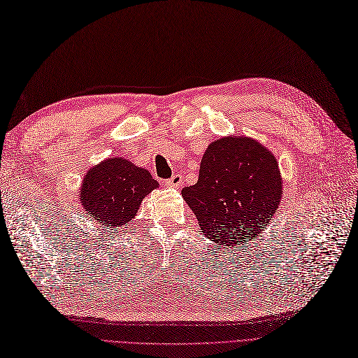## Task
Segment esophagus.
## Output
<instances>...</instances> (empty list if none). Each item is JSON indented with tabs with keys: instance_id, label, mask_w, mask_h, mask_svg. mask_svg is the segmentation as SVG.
<instances>
[{
	"instance_id": "1",
	"label": "esophagus",
	"mask_w": 358,
	"mask_h": 358,
	"mask_svg": "<svg viewBox=\"0 0 358 358\" xmlns=\"http://www.w3.org/2000/svg\"><path fill=\"white\" fill-rule=\"evenodd\" d=\"M182 183H183V179H182L180 175H175V176H171L170 179L164 180V185L169 188H180Z\"/></svg>"
}]
</instances>
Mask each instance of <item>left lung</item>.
Wrapping results in <instances>:
<instances>
[{
    "mask_svg": "<svg viewBox=\"0 0 358 358\" xmlns=\"http://www.w3.org/2000/svg\"><path fill=\"white\" fill-rule=\"evenodd\" d=\"M282 180L273 152L259 142L220 138L207 146L199 180L182 189L203 236L217 248H244L275 213Z\"/></svg>",
    "mask_w": 358,
    "mask_h": 358,
    "instance_id": "8db88e82",
    "label": "left lung"
}]
</instances>
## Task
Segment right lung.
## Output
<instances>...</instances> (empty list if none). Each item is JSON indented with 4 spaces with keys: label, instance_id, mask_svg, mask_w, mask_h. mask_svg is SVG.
<instances>
[{
    "label": "right lung",
    "instance_id": "obj_1",
    "mask_svg": "<svg viewBox=\"0 0 358 358\" xmlns=\"http://www.w3.org/2000/svg\"><path fill=\"white\" fill-rule=\"evenodd\" d=\"M157 187L158 182L146 169L110 157L85 173L80 201L94 220L117 229L131 222L142 200Z\"/></svg>",
    "mask_w": 358,
    "mask_h": 358
}]
</instances>
